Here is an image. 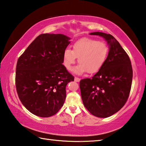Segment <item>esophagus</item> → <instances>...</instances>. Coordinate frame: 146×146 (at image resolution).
Instances as JSON below:
<instances>
[{"mask_svg":"<svg viewBox=\"0 0 146 146\" xmlns=\"http://www.w3.org/2000/svg\"><path fill=\"white\" fill-rule=\"evenodd\" d=\"M74 80H75V82H80V78H78V77H75V79H74Z\"/></svg>","mask_w":146,"mask_h":146,"instance_id":"1","label":"esophagus"}]
</instances>
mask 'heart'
<instances>
[{
    "mask_svg": "<svg viewBox=\"0 0 146 146\" xmlns=\"http://www.w3.org/2000/svg\"><path fill=\"white\" fill-rule=\"evenodd\" d=\"M109 48L104 42L84 38L76 41L73 49L66 48L63 53V65L68 71H71L78 58L79 64L73 72L83 75L86 72L93 74L102 68L107 59Z\"/></svg>",
    "mask_w": 146,
    "mask_h": 146,
    "instance_id": "heart-1",
    "label": "heart"
}]
</instances>
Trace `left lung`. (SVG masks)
<instances>
[{"label":"left lung","instance_id":"left-lung-1","mask_svg":"<svg viewBox=\"0 0 146 146\" xmlns=\"http://www.w3.org/2000/svg\"><path fill=\"white\" fill-rule=\"evenodd\" d=\"M102 36L109 46L107 59L91 78L80 80V89L86 108L95 117L107 118L126 102L131 88L133 70L129 56L110 34L93 32Z\"/></svg>","mask_w":146,"mask_h":146}]
</instances>
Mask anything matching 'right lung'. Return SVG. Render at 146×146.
Segmentation results:
<instances>
[{"label":"right lung","mask_w":146,"mask_h":146,"mask_svg":"<svg viewBox=\"0 0 146 146\" xmlns=\"http://www.w3.org/2000/svg\"><path fill=\"white\" fill-rule=\"evenodd\" d=\"M70 40L62 34H41L18 59L17 94L24 107L35 115L51 117L62 107L66 86L74 80L62 64Z\"/></svg>","instance_id":"add662e5"}]
</instances>
